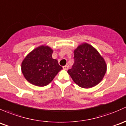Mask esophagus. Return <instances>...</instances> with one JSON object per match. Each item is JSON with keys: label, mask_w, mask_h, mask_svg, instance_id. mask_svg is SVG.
Segmentation results:
<instances>
[{"label": "esophagus", "mask_w": 126, "mask_h": 126, "mask_svg": "<svg viewBox=\"0 0 126 126\" xmlns=\"http://www.w3.org/2000/svg\"><path fill=\"white\" fill-rule=\"evenodd\" d=\"M68 67H69V66H68V65H65V66H63V69L65 70H67L68 68Z\"/></svg>", "instance_id": "1"}]
</instances>
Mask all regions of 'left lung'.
I'll return each mask as SVG.
<instances>
[{
	"label": "left lung",
	"instance_id": "8db88e82",
	"mask_svg": "<svg viewBox=\"0 0 126 126\" xmlns=\"http://www.w3.org/2000/svg\"><path fill=\"white\" fill-rule=\"evenodd\" d=\"M75 63L67 72L73 81L82 88H91L103 79L107 65L101 54L91 45L83 43L74 50Z\"/></svg>",
	"mask_w": 126,
	"mask_h": 126
}]
</instances>
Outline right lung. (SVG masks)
<instances>
[{"mask_svg": "<svg viewBox=\"0 0 126 126\" xmlns=\"http://www.w3.org/2000/svg\"><path fill=\"white\" fill-rule=\"evenodd\" d=\"M53 50L41 45L31 51L23 60L21 70L25 78L36 86L44 87L53 81L63 67L52 58Z\"/></svg>", "mask_w": 126, "mask_h": 126, "instance_id": "add662e5", "label": "right lung"}]
</instances>
